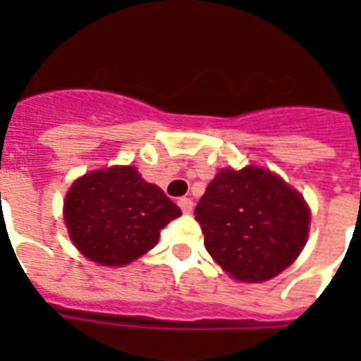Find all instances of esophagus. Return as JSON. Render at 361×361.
Listing matches in <instances>:
<instances>
[{
    "label": "esophagus",
    "mask_w": 361,
    "mask_h": 361,
    "mask_svg": "<svg viewBox=\"0 0 361 361\" xmlns=\"http://www.w3.org/2000/svg\"><path fill=\"white\" fill-rule=\"evenodd\" d=\"M178 206H180V208L183 209V214H191L192 206H195V204H192L191 198L183 197V198H180V200H178Z\"/></svg>",
    "instance_id": "34e87169"
}]
</instances>
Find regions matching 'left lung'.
<instances>
[{
	"label": "left lung",
	"mask_w": 361,
	"mask_h": 361,
	"mask_svg": "<svg viewBox=\"0 0 361 361\" xmlns=\"http://www.w3.org/2000/svg\"><path fill=\"white\" fill-rule=\"evenodd\" d=\"M195 219L204 245L238 281H268L305 245L309 208L300 192L269 170H221L198 200Z\"/></svg>",
	"instance_id": "left-lung-1"
}]
</instances>
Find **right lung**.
I'll return each mask as SVG.
<instances>
[{
  "label": "right lung",
  "instance_id": "1",
  "mask_svg": "<svg viewBox=\"0 0 361 361\" xmlns=\"http://www.w3.org/2000/svg\"><path fill=\"white\" fill-rule=\"evenodd\" d=\"M65 225L76 249L103 266H123L157 243L181 209L133 166L93 170L65 198Z\"/></svg>",
  "mask_w": 361,
  "mask_h": 361
}]
</instances>
